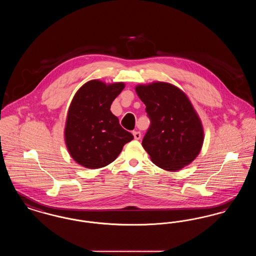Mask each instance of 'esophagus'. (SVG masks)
Here are the masks:
<instances>
[{
  "mask_svg": "<svg viewBox=\"0 0 256 256\" xmlns=\"http://www.w3.org/2000/svg\"><path fill=\"white\" fill-rule=\"evenodd\" d=\"M132 134H134V139H136V140H139L141 138V132H134Z\"/></svg>",
  "mask_w": 256,
  "mask_h": 256,
  "instance_id": "obj_1",
  "label": "esophagus"
}]
</instances>
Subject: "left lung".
<instances>
[{
  "mask_svg": "<svg viewBox=\"0 0 256 256\" xmlns=\"http://www.w3.org/2000/svg\"><path fill=\"white\" fill-rule=\"evenodd\" d=\"M135 91L152 122L142 141L150 158L169 172L192 163L202 148L204 132L189 98L178 87L163 82L138 84Z\"/></svg>",
  "mask_w": 256,
  "mask_h": 256,
  "instance_id": "obj_1",
  "label": "left lung"
}]
</instances>
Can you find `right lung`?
Segmentation results:
<instances>
[{
	"label": "right lung",
	"instance_id": "right-lung-1",
	"mask_svg": "<svg viewBox=\"0 0 256 256\" xmlns=\"http://www.w3.org/2000/svg\"><path fill=\"white\" fill-rule=\"evenodd\" d=\"M124 86V82L92 80L74 96L67 112L64 141L71 158L84 168L108 166L134 139L110 111L112 102Z\"/></svg>",
	"mask_w": 256,
	"mask_h": 256
}]
</instances>
